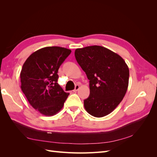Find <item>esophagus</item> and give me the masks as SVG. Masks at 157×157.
I'll return each instance as SVG.
<instances>
[{"label": "esophagus", "instance_id": "1", "mask_svg": "<svg viewBox=\"0 0 157 157\" xmlns=\"http://www.w3.org/2000/svg\"><path fill=\"white\" fill-rule=\"evenodd\" d=\"M79 88H80V86H79L78 84H77V85H76V86H75V89H74V90H73V92H77Z\"/></svg>", "mask_w": 157, "mask_h": 157}]
</instances>
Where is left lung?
<instances>
[{
    "mask_svg": "<svg viewBox=\"0 0 157 157\" xmlns=\"http://www.w3.org/2000/svg\"><path fill=\"white\" fill-rule=\"evenodd\" d=\"M76 60L90 80V96L84 99L86 111L103 117L114 111L124 98L129 81V69L122 58L101 46L75 50Z\"/></svg>",
    "mask_w": 157,
    "mask_h": 157,
    "instance_id": "8db88e82",
    "label": "left lung"
}]
</instances>
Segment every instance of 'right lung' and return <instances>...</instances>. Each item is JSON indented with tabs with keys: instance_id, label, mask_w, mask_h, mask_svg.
Wrapping results in <instances>:
<instances>
[{
	"instance_id": "obj_1",
	"label": "right lung",
	"mask_w": 157,
	"mask_h": 157,
	"mask_svg": "<svg viewBox=\"0 0 157 157\" xmlns=\"http://www.w3.org/2000/svg\"><path fill=\"white\" fill-rule=\"evenodd\" d=\"M71 52L62 47H44L33 52L23 65L22 92L30 105L45 116L58 113L69 95L58 84V72Z\"/></svg>"
}]
</instances>
